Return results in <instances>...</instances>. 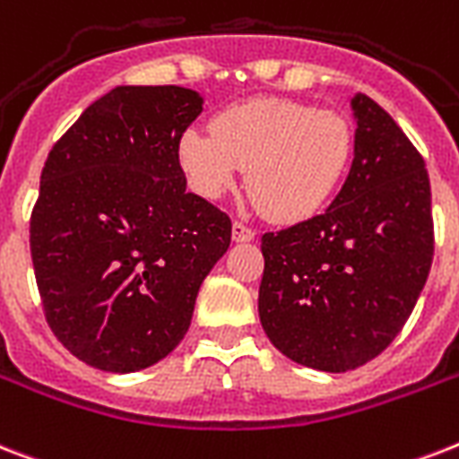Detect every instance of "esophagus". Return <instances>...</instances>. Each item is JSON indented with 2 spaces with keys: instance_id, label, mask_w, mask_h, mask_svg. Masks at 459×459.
<instances>
[{
  "instance_id": "34e87169",
  "label": "esophagus",
  "mask_w": 459,
  "mask_h": 459,
  "mask_svg": "<svg viewBox=\"0 0 459 459\" xmlns=\"http://www.w3.org/2000/svg\"><path fill=\"white\" fill-rule=\"evenodd\" d=\"M255 238V229H249L247 223L233 221V240L236 242H249Z\"/></svg>"
}]
</instances>
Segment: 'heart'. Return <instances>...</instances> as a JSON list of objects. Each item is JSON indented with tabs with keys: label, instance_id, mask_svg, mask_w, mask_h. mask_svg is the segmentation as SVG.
Instances as JSON below:
<instances>
[{
	"label": "heart",
	"instance_id": "heart-1",
	"mask_svg": "<svg viewBox=\"0 0 459 459\" xmlns=\"http://www.w3.org/2000/svg\"><path fill=\"white\" fill-rule=\"evenodd\" d=\"M353 152L351 122L337 110L288 99L238 103L212 120V134L186 129L178 160L197 193L217 200L238 169L268 219L314 217L342 184Z\"/></svg>",
	"mask_w": 459,
	"mask_h": 459
}]
</instances>
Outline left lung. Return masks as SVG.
I'll use <instances>...</instances> for the list:
<instances>
[{
    "mask_svg": "<svg viewBox=\"0 0 459 459\" xmlns=\"http://www.w3.org/2000/svg\"><path fill=\"white\" fill-rule=\"evenodd\" d=\"M351 171L323 214L264 233L259 318L294 363L356 370L385 351L417 304L431 259L429 174L370 96L351 99Z\"/></svg>",
    "mask_w": 459,
    "mask_h": 459,
    "instance_id": "1",
    "label": "left lung"
}]
</instances>
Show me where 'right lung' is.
<instances>
[{
    "mask_svg": "<svg viewBox=\"0 0 459 459\" xmlns=\"http://www.w3.org/2000/svg\"><path fill=\"white\" fill-rule=\"evenodd\" d=\"M200 113L193 89L115 87L44 162L30 217L44 318L99 370H143L174 351L230 245L229 214L186 191L178 162Z\"/></svg>",
    "mask_w": 459,
    "mask_h": 459,
    "instance_id": "add662e5",
    "label": "right lung"
}]
</instances>
